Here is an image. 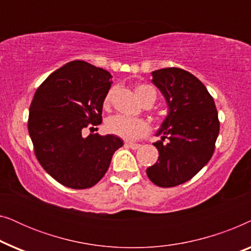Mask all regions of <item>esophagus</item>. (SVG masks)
Here are the masks:
<instances>
[{"label": "esophagus", "mask_w": 251, "mask_h": 251, "mask_svg": "<svg viewBox=\"0 0 251 251\" xmlns=\"http://www.w3.org/2000/svg\"><path fill=\"white\" fill-rule=\"evenodd\" d=\"M126 146L130 147L131 150H138L140 147V144H136V143H126Z\"/></svg>", "instance_id": "obj_1"}]
</instances>
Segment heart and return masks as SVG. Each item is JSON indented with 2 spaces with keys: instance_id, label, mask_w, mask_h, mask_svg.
<instances>
[{
  "instance_id": "heart-1",
  "label": "heart",
  "mask_w": 251,
  "mask_h": 251,
  "mask_svg": "<svg viewBox=\"0 0 251 251\" xmlns=\"http://www.w3.org/2000/svg\"><path fill=\"white\" fill-rule=\"evenodd\" d=\"M116 88H111L106 92L104 97V107H109L114 98ZM136 95L139 100L145 102L149 99L155 101V90L147 84H140L136 87ZM106 130L112 135L118 136L125 140H136L147 135L150 131V126L145 120L143 119H133L126 115H115L109 118L106 121Z\"/></svg>"
}]
</instances>
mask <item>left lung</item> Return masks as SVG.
<instances>
[{
    "mask_svg": "<svg viewBox=\"0 0 251 251\" xmlns=\"http://www.w3.org/2000/svg\"><path fill=\"white\" fill-rule=\"evenodd\" d=\"M152 82L169 106V115L153 145L159 159L146 174L160 187H174L192 179L211 159L219 133L214 98L202 82L177 67L154 71Z\"/></svg>",
    "mask_w": 251,
    "mask_h": 251,
    "instance_id": "obj_1",
    "label": "left lung"
}]
</instances>
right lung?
<instances>
[{"mask_svg":"<svg viewBox=\"0 0 251 251\" xmlns=\"http://www.w3.org/2000/svg\"><path fill=\"white\" fill-rule=\"evenodd\" d=\"M111 78L102 68L74 60L54 71L34 95L28 115L34 153L43 169L64 186H94L123 146L114 135L83 136L85 129L94 132L101 123Z\"/></svg>","mask_w":251,"mask_h":251,"instance_id":"obj_1","label":"right lung"}]
</instances>
